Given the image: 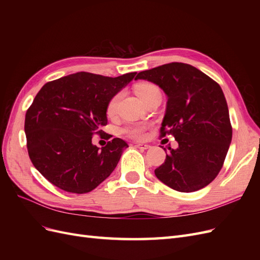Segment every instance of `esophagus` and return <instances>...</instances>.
Masks as SVG:
<instances>
[{"mask_svg":"<svg viewBox=\"0 0 260 260\" xmlns=\"http://www.w3.org/2000/svg\"><path fill=\"white\" fill-rule=\"evenodd\" d=\"M135 146H136L137 148H140V149H147V148H149V145L143 144V143H137Z\"/></svg>","mask_w":260,"mask_h":260,"instance_id":"34e87169","label":"esophagus"}]
</instances>
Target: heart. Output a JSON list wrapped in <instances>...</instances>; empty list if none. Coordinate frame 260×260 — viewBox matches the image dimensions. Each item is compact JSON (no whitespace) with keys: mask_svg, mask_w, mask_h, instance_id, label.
<instances>
[{"mask_svg":"<svg viewBox=\"0 0 260 260\" xmlns=\"http://www.w3.org/2000/svg\"><path fill=\"white\" fill-rule=\"evenodd\" d=\"M135 91L138 94V96L142 100L144 103L149 99H152L156 95H160V90L158 86H157L153 82H141L138 83L135 86ZM122 96V92H117L114 95L109 99L106 105V114L108 116H114L117 112L118 104H119V101ZM146 129L147 125L143 123H130L124 125L123 128L120 129V132L122 135L127 136L130 139L133 140H143L146 135Z\"/></svg>","mask_w":260,"mask_h":260,"instance_id":"obj_1","label":"heart"}]
</instances>
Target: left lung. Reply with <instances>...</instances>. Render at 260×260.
Wrapping results in <instances>:
<instances>
[{
	"mask_svg": "<svg viewBox=\"0 0 260 260\" xmlns=\"http://www.w3.org/2000/svg\"><path fill=\"white\" fill-rule=\"evenodd\" d=\"M167 94L160 137L171 135L179 147L166 154L155 175L178 192H195L221 170L232 140V125L220 85L198 68L170 62L137 75ZM165 149V148H164Z\"/></svg>",
	"mask_w": 260,
	"mask_h": 260,
	"instance_id": "left-lung-1",
	"label": "left lung"
}]
</instances>
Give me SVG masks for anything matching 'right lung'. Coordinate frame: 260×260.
<instances>
[{"label": "right lung", "instance_id": "obj_1", "mask_svg": "<svg viewBox=\"0 0 260 260\" xmlns=\"http://www.w3.org/2000/svg\"><path fill=\"white\" fill-rule=\"evenodd\" d=\"M136 74L112 78L81 72L45 83L38 92L25 118L27 149L34 166L52 184L83 194L114 171L127 142L114 138L100 149L92 137L103 135L107 102Z\"/></svg>", "mask_w": 260, "mask_h": 260}]
</instances>
